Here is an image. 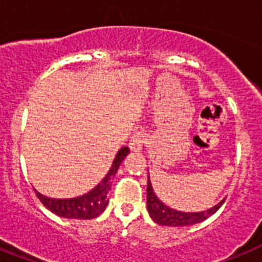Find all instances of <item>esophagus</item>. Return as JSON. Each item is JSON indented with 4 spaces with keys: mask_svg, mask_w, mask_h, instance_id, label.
<instances>
[{
    "mask_svg": "<svg viewBox=\"0 0 262 262\" xmlns=\"http://www.w3.org/2000/svg\"><path fill=\"white\" fill-rule=\"evenodd\" d=\"M145 141H146V136H145L144 132H137V133L132 136L130 141H129V148L135 151L141 150Z\"/></svg>",
    "mask_w": 262,
    "mask_h": 262,
    "instance_id": "obj_1",
    "label": "esophagus"
}]
</instances>
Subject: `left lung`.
<instances>
[{"mask_svg": "<svg viewBox=\"0 0 262 262\" xmlns=\"http://www.w3.org/2000/svg\"><path fill=\"white\" fill-rule=\"evenodd\" d=\"M146 204H148V212L150 217L155 220V223L160 224V225L165 226H188L193 225V224L201 223L204 220H206L209 216H212L213 213H216L220 209V206L223 205L224 201L217 204L216 206L210 208L209 210H204V212L197 213H185L179 212V210L170 209L166 205H164L160 200L157 199V195L155 194L153 189H151V184L149 181L148 176V186H146Z\"/></svg>", "mask_w": 262, "mask_h": 262, "instance_id": "left-lung-1", "label": "left lung"}]
</instances>
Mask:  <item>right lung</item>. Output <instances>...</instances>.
I'll list each match as a JSON object with an SVG mask.
<instances>
[{"mask_svg": "<svg viewBox=\"0 0 262 262\" xmlns=\"http://www.w3.org/2000/svg\"><path fill=\"white\" fill-rule=\"evenodd\" d=\"M129 153V149L124 146L120 149L114 158L113 165H112L111 170L107 172L104 180L98 184L93 190H90L86 194L76 197V199H49L46 195H42L37 190L36 195L38 200L43 204L45 208L50 212L56 213L57 216L63 217V219H77V220H90L94 217L100 216L101 213L104 212L107 205V193L112 188V181H113L114 176L117 173V169L120 164L122 162L125 157Z\"/></svg>", "mask_w": 262, "mask_h": 262, "instance_id": "right-lung-1", "label": "right lung"}]
</instances>
